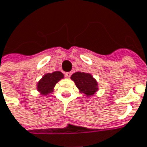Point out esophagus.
I'll return each instance as SVG.
<instances>
[{
    "label": "esophagus",
    "mask_w": 147,
    "mask_h": 147,
    "mask_svg": "<svg viewBox=\"0 0 147 147\" xmlns=\"http://www.w3.org/2000/svg\"><path fill=\"white\" fill-rule=\"evenodd\" d=\"M71 74H72V73H71V72H68V73H65V77L69 78L71 77Z\"/></svg>",
    "instance_id": "esophagus-1"
}]
</instances>
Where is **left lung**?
Masks as SVG:
<instances>
[{"mask_svg":"<svg viewBox=\"0 0 147 147\" xmlns=\"http://www.w3.org/2000/svg\"><path fill=\"white\" fill-rule=\"evenodd\" d=\"M71 79L74 81L78 88L87 96L92 95L97 91L98 84L90 74L77 72L71 76Z\"/></svg>","mask_w":147,"mask_h":147,"instance_id":"left-lung-1","label":"left lung"}]
</instances>
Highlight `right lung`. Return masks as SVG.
<instances>
[{
    "label": "right lung",
    "mask_w": 147,
    "mask_h": 147,
    "mask_svg": "<svg viewBox=\"0 0 147 147\" xmlns=\"http://www.w3.org/2000/svg\"><path fill=\"white\" fill-rule=\"evenodd\" d=\"M63 78V74L59 71L45 74L38 83V90L41 91L42 94H48L53 91L55 84Z\"/></svg>",
    "instance_id": "1"
}]
</instances>
